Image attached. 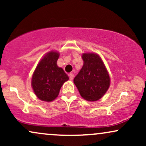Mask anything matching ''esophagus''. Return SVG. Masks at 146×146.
Wrapping results in <instances>:
<instances>
[{
	"label": "esophagus",
	"mask_w": 146,
	"mask_h": 146,
	"mask_svg": "<svg viewBox=\"0 0 146 146\" xmlns=\"http://www.w3.org/2000/svg\"><path fill=\"white\" fill-rule=\"evenodd\" d=\"M68 76H69V79L71 80H73V78H74V74H73V73H70V74H68Z\"/></svg>",
	"instance_id": "esophagus-1"
}]
</instances>
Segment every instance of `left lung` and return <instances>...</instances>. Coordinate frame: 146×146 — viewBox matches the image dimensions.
Masks as SVG:
<instances>
[{
  "instance_id": "8db88e82",
  "label": "left lung",
  "mask_w": 146,
  "mask_h": 146,
  "mask_svg": "<svg viewBox=\"0 0 146 146\" xmlns=\"http://www.w3.org/2000/svg\"><path fill=\"white\" fill-rule=\"evenodd\" d=\"M82 59L84 65L73 82L84 99L97 101L109 88V75L101 58L95 53H84Z\"/></svg>"
}]
</instances>
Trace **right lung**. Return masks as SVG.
<instances>
[{
	"instance_id": "obj_1",
	"label": "right lung",
	"mask_w": 146,
	"mask_h": 146,
	"mask_svg": "<svg viewBox=\"0 0 146 146\" xmlns=\"http://www.w3.org/2000/svg\"><path fill=\"white\" fill-rule=\"evenodd\" d=\"M58 58V52L48 53L38 63L33 74L32 88L36 96L42 101L54 100L58 96L63 84L68 80L62 68L57 65Z\"/></svg>"
}]
</instances>
